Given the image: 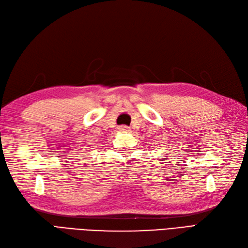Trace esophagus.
Returning <instances> with one entry per match:
<instances>
[{"label":"esophagus","instance_id":"34e87169","mask_svg":"<svg viewBox=\"0 0 248 248\" xmlns=\"http://www.w3.org/2000/svg\"><path fill=\"white\" fill-rule=\"evenodd\" d=\"M119 131H122V132H125V131H129V127L126 126V125H121L119 126Z\"/></svg>","mask_w":248,"mask_h":248}]
</instances>
